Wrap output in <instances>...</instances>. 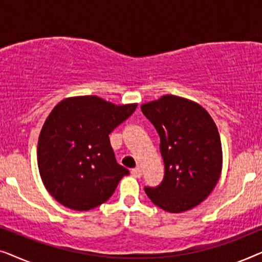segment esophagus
<instances>
[{
	"instance_id": "obj_1",
	"label": "esophagus",
	"mask_w": 262,
	"mask_h": 262,
	"mask_svg": "<svg viewBox=\"0 0 262 262\" xmlns=\"http://www.w3.org/2000/svg\"><path fill=\"white\" fill-rule=\"evenodd\" d=\"M132 175H134L135 178H141L142 177V169L139 167H136L135 169H132Z\"/></svg>"
}]
</instances>
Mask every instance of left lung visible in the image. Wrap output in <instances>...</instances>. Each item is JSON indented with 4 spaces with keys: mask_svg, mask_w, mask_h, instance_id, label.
I'll return each mask as SVG.
<instances>
[{
    "mask_svg": "<svg viewBox=\"0 0 262 262\" xmlns=\"http://www.w3.org/2000/svg\"><path fill=\"white\" fill-rule=\"evenodd\" d=\"M160 136L164 178L144 187L160 209L171 213L191 210L213 191L221 177L223 154L217 126L207 111L175 95L141 106Z\"/></svg>",
    "mask_w": 262,
    "mask_h": 262,
    "instance_id": "left-lung-1",
    "label": "left lung"
}]
</instances>
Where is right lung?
<instances>
[{
    "mask_svg": "<svg viewBox=\"0 0 262 262\" xmlns=\"http://www.w3.org/2000/svg\"><path fill=\"white\" fill-rule=\"evenodd\" d=\"M136 107L93 95L64 99L52 110L39 136L37 155L42 184L57 202L87 211L112 196L130 171L117 163L108 135Z\"/></svg>",
    "mask_w": 262,
    "mask_h": 262,
    "instance_id": "1",
    "label": "right lung"
}]
</instances>
